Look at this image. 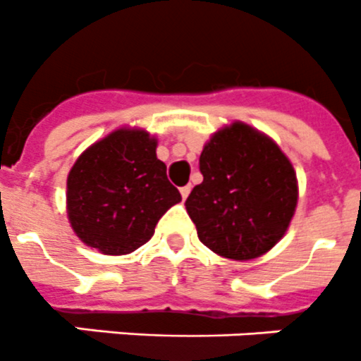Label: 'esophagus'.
<instances>
[{
    "label": "esophagus",
    "instance_id": "esophagus-1",
    "mask_svg": "<svg viewBox=\"0 0 361 361\" xmlns=\"http://www.w3.org/2000/svg\"><path fill=\"white\" fill-rule=\"evenodd\" d=\"M190 193H191V186H190V184H188V186H183V188H180V195H183L184 200H186L188 195H190Z\"/></svg>",
    "mask_w": 361,
    "mask_h": 361
}]
</instances>
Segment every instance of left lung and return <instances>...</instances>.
<instances>
[{
  "instance_id": "obj_1",
  "label": "left lung",
  "mask_w": 361,
  "mask_h": 361,
  "mask_svg": "<svg viewBox=\"0 0 361 361\" xmlns=\"http://www.w3.org/2000/svg\"><path fill=\"white\" fill-rule=\"evenodd\" d=\"M200 171L204 180L186 200L198 240L227 259L269 252L288 229L299 198L295 170L276 141L234 121L204 145Z\"/></svg>"
}]
</instances>
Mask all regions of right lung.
Here are the masks:
<instances>
[{"instance_id":"right-lung-1","label":"right lung","mask_w":361,"mask_h":361,"mask_svg":"<svg viewBox=\"0 0 361 361\" xmlns=\"http://www.w3.org/2000/svg\"><path fill=\"white\" fill-rule=\"evenodd\" d=\"M143 128H118L82 152L68 175V218L87 247L105 256L134 252L180 193Z\"/></svg>"}]
</instances>
